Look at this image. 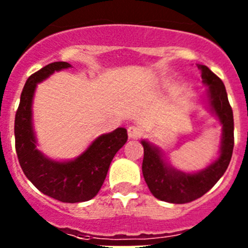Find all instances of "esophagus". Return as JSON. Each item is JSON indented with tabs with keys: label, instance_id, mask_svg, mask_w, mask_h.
I'll list each match as a JSON object with an SVG mask.
<instances>
[{
	"label": "esophagus",
	"instance_id": "obj_1",
	"mask_svg": "<svg viewBox=\"0 0 248 248\" xmlns=\"http://www.w3.org/2000/svg\"><path fill=\"white\" fill-rule=\"evenodd\" d=\"M141 135V129L137 125H130L128 126V137L130 139H138Z\"/></svg>",
	"mask_w": 248,
	"mask_h": 248
}]
</instances>
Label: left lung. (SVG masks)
<instances>
[{"label": "left lung", "instance_id": "1", "mask_svg": "<svg viewBox=\"0 0 248 248\" xmlns=\"http://www.w3.org/2000/svg\"><path fill=\"white\" fill-rule=\"evenodd\" d=\"M203 84L207 85V100L212 113L222 124L220 156L207 168L195 174L169 168L159 148L141 140L144 146L143 175L155 198L171 203L191 202L211 189L225 174L233 151V113L222 80L206 65L199 64Z\"/></svg>", "mask_w": 248, "mask_h": 248}]
</instances>
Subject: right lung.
I'll return each instance as SVG.
<instances>
[{"instance_id": "add662e5", "label": "right lung", "mask_w": 248, "mask_h": 248, "mask_svg": "<svg viewBox=\"0 0 248 248\" xmlns=\"http://www.w3.org/2000/svg\"><path fill=\"white\" fill-rule=\"evenodd\" d=\"M54 62L33 73L26 82L15 118V139L19 165L28 180L45 195L62 202H83L102 187L114 155L128 140L125 128H118L94 140L82 155L69 161L48 159L36 148L32 125V100L38 83L54 72L69 68Z\"/></svg>"}]
</instances>
